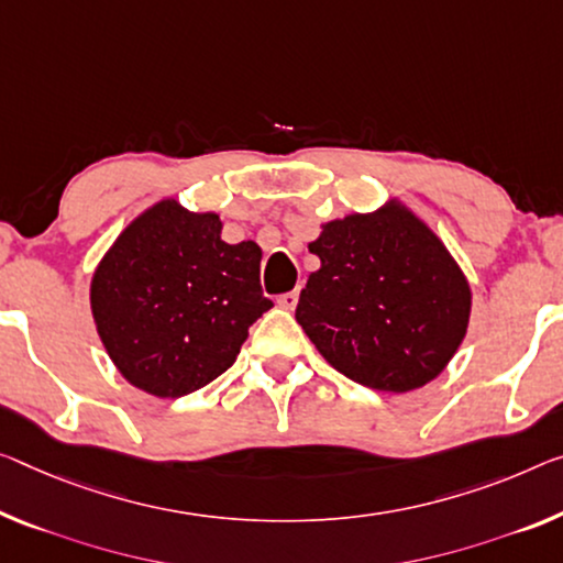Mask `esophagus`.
Segmentation results:
<instances>
[{
  "instance_id": "1",
  "label": "esophagus",
  "mask_w": 563,
  "mask_h": 563,
  "mask_svg": "<svg viewBox=\"0 0 563 563\" xmlns=\"http://www.w3.org/2000/svg\"><path fill=\"white\" fill-rule=\"evenodd\" d=\"M297 301H299V294L297 291H287V294H282L279 299H276V305H279L282 309L291 311L294 307H297Z\"/></svg>"
}]
</instances>
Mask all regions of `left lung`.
<instances>
[{
  "mask_svg": "<svg viewBox=\"0 0 563 563\" xmlns=\"http://www.w3.org/2000/svg\"><path fill=\"white\" fill-rule=\"evenodd\" d=\"M319 269L297 322L330 365L383 393H410L448 367L468 332L473 291L443 239L400 198L322 223Z\"/></svg>",
  "mask_w": 563,
  "mask_h": 563,
  "instance_id": "left-lung-1",
  "label": "left lung"
}]
</instances>
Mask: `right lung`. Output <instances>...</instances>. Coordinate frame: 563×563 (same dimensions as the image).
<instances>
[{
    "instance_id": "1",
    "label": "right lung",
    "mask_w": 563,
    "mask_h": 563,
    "mask_svg": "<svg viewBox=\"0 0 563 563\" xmlns=\"http://www.w3.org/2000/svg\"><path fill=\"white\" fill-rule=\"evenodd\" d=\"M216 211L163 198L118 233L95 266L90 309L112 365L137 390L184 397L236 362L272 299L262 249L227 244Z\"/></svg>"
}]
</instances>
